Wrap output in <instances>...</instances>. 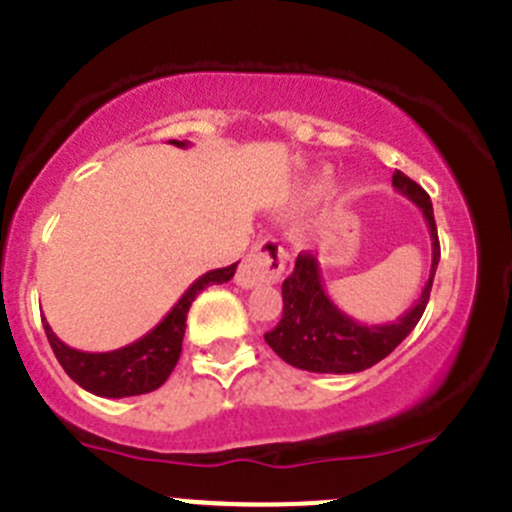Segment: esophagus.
<instances>
[{
	"instance_id": "obj_1",
	"label": "esophagus",
	"mask_w": 512,
	"mask_h": 512,
	"mask_svg": "<svg viewBox=\"0 0 512 512\" xmlns=\"http://www.w3.org/2000/svg\"><path fill=\"white\" fill-rule=\"evenodd\" d=\"M287 267V252L275 237H265L250 250V255L242 260L237 270V285L240 287H257L272 285L282 277Z\"/></svg>"
}]
</instances>
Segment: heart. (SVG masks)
I'll return each instance as SVG.
<instances>
[{
    "instance_id": "heart-1",
    "label": "heart",
    "mask_w": 512,
    "mask_h": 512,
    "mask_svg": "<svg viewBox=\"0 0 512 512\" xmlns=\"http://www.w3.org/2000/svg\"><path fill=\"white\" fill-rule=\"evenodd\" d=\"M334 188V175L329 168L317 170L314 175H309L302 185L294 193V208H312L319 200L327 198Z\"/></svg>"
}]
</instances>
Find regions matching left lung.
Listing matches in <instances>:
<instances>
[{"label": "left lung", "mask_w": 512, "mask_h": 512, "mask_svg": "<svg viewBox=\"0 0 512 512\" xmlns=\"http://www.w3.org/2000/svg\"><path fill=\"white\" fill-rule=\"evenodd\" d=\"M391 183L401 195L421 208L428 232H431V275L421 297L396 322L361 324L329 299V294L324 292L322 275H319L317 257L302 252L294 262V272L282 282V302H285L282 319L272 332L265 334V342L270 344L272 352L282 356L287 364L304 371H317V374H356L386 359L414 332L431 297L433 277L441 260V245H438L433 205L426 190L401 170H396Z\"/></svg>", "instance_id": "1"}]
</instances>
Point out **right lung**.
Instances as JSON below:
<instances>
[{"mask_svg":"<svg viewBox=\"0 0 512 512\" xmlns=\"http://www.w3.org/2000/svg\"><path fill=\"white\" fill-rule=\"evenodd\" d=\"M170 143L178 148L188 146V141ZM235 270L237 262L230 267L205 272L203 277H198L193 285L185 289V294L175 302V307L165 314L163 322L156 324L146 337L128 344V347L116 349V352H79V349L61 342V339L51 332L49 322L41 319V322H44L46 339H49L59 364L64 366L66 374H69L81 389L91 391V394L96 396H103V399H123V396L148 394V391H156L158 386H163L165 379L170 376V371L178 364L190 304L195 302V297H198L208 285H223V282H230Z\"/></svg>","mask_w":512,"mask_h":512,"instance_id":"obj_1","label":"right lung"}]
</instances>
